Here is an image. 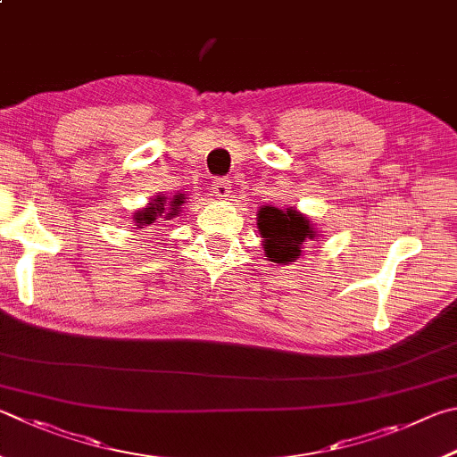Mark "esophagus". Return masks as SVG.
Returning <instances> with one entry per match:
<instances>
[{"instance_id":"34e87169","label":"esophagus","mask_w":457,"mask_h":457,"mask_svg":"<svg viewBox=\"0 0 457 457\" xmlns=\"http://www.w3.org/2000/svg\"><path fill=\"white\" fill-rule=\"evenodd\" d=\"M213 194L218 200H228V197L231 195V181L229 179H215L213 181Z\"/></svg>"}]
</instances>
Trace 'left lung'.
Here are the masks:
<instances>
[{"instance_id":"1","label":"left lung","mask_w":457,"mask_h":457,"mask_svg":"<svg viewBox=\"0 0 457 457\" xmlns=\"http://www.w3.org/2000/svg\"><path fill=\"white\" fill-rule=\"evenodd\" d=\"M257 231L263 237L265 260L278 265H287L302 255L308 242H320L318 229L313 228L308 215L295 207L262 205L257 212Z\"/></svg>"}]
</instances>
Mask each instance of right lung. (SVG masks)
Instances as JSON below:
<instances>
[{
    "label": "right lung",
    "mask_w": 457,
    "mask_h": 457,
    "mask_svg": "<svg viewBox=\"0 0 457 457\" xmlns=\"http://www.w3.org/2000/svg\"><path fill=\"white\" fill-rule=\"evenodd\" d=\"M186 204V194H178L173 195L168 202V197L163 194L155 195L152 202H149L142 210H137L134 213V221L137 228H147V226H160V223L178 218V213L181 212L179 205Z\"/></svg>",
    "instance_id": "obj_1"
}]
</instances>
